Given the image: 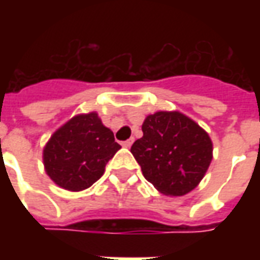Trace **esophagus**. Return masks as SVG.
<instances>
[{
	"instance_id": "obj_1",
	"label": "esophagus",
	"mask_w": 260,
	"mask_h": 260,
	"mask_svg": "<svg viewBox=\"0 0 260 260\" xmlns=\"http://www.w3.org/2000/svg\"><path fill=\"white\" fill-rule=\"evenodd\" d=\"M134 143V138H131V139H128V141H124L121 145L124 147H131V145Z\"/></svg>"
}]
</instances>
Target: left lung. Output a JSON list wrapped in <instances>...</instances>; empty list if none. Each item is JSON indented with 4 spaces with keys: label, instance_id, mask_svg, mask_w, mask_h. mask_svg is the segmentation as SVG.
Returning a JSON list of instances; mask_svg holds the SVG:
<instances>
[{
    "label": "left lung",
    "instance_id": "left-lung-1",
    "mask_svg": "<svg viewBox=\"0 0 260 260\" xmlns=\"http://www.w3.org/2000/svg\"><path fill=\"white\" fill-rule=\"evenodd\" d=\"M142 131L143 136L132 145L131 152L145 178L164 195L191 192L212 161L209 135L178 111L147 115Z\"/></svg>",
    "mask_w": 260,
    "mask_h": 260
}]
</instances>
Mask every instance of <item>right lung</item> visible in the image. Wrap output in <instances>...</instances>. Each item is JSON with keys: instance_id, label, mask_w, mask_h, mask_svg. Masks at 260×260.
I'll return each mask as SVG.
<instances>
[{"instance_id": "obj_1", "label": "right lung", "mask_w": 260, "mask_h": 260, "mask_svg": "<svg viewBox=\"0 0 260 260\" xmlns=\"http://www.w3.org/2000/svg\"><path fill=\"white\" fill-rule=\"evenodd\" d=\"M119 149L113 131L102 124L96 113L82 114L54 132L43 160L48 177L57 185L76 192L93 185Z\"/></svg>"}]
</instances>
